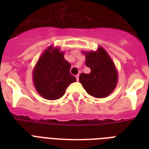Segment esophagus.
I'll use <instances>...</instances> for the list:
<instances>
[{
    "instance_id": "34e87169",
    "label": "esophagus",
    "mask_w": 149,
    "mask_h": 149,
    "mask_svg": "<svg viewBox=\"0 0 149 149\" xmlns=\"http://www.w3.org/2000/svg\"><path fill=\"white\" fill-rule=\"evenodd\" d=\"M79 74H77V76H76V78H77V81H78V80H79Z\"/></svg>"
}]
</instances>
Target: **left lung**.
Listing matches in <instances>:
<instances>
[{"instance_id": "obj_1", "label": "left lung", "mask_w": 149, "mask_h": 149, "mask_svg": "<svg viewBox=\"0 0 149 149\" xmlns=\"http://www.w3.org/2000/svg\"><path fill=\"white\" fill-rule=\"evenodd\" d=\"M83 53L86 55L85 64L91 68V72H82L79 75V83L90 95L97 98L106 97L113 92L118 83L114 63L102 47L96 52Z\"/></svg>"}]
</instances>
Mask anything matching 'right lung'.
<instances>
[{"label": "right lung", "mask_w": 149, "mask_h": 149, "mask_svg": "<svg viewBox=\"0 0 149 149\" xmlns=\"http://www.w3.org/2000/svg\"><path fill=\"white\" fill-rule=\"evenodd\" d=\"M58 48L49 46L41 56L33 70V81L36 91L49 100L59 99L70 84L77 81L70 74L71 65L63 57Z\"/></svg>", "instance_id": "obj_1"}]
</instances>
